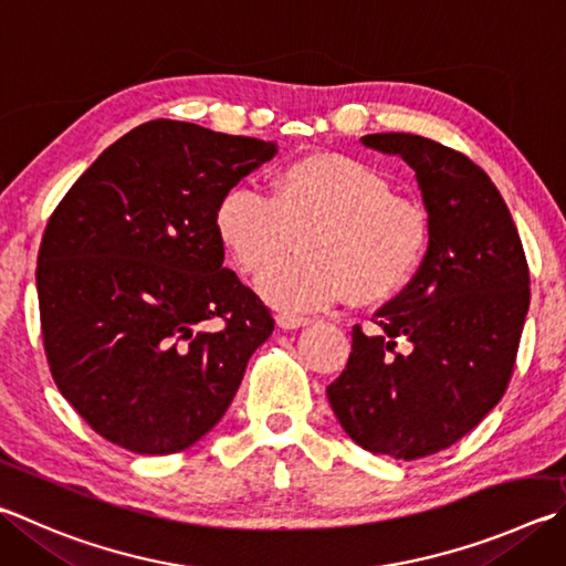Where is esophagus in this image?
Segmentation results:
<instances>
[{
    "label": "esophagus",
    "mask_w": 566,
    "mask_h": 566,
    "mask_svg": "<svg viewBox=\"0 0 566 566\" xmlns=\"http://www.w3.org/2000/svg\"><path fill=\"white\" fill-rule=\"evenodd\" d=\"M306 324H310V318H304V316H292V314L276 316V326H280L282 332H292V328H302Z\"/></svg>",
    "instance_id": "esophagus-1"
}]
</instances>
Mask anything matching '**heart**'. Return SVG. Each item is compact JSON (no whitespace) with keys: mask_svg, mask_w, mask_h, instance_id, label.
Returning <instances> with one entry per match:
<instances>
[{"mask_svg":"<svg viewBox=\"0 0 566 566\" xmlns=\"http://www.w3.org/2000/svg\"><path fill=\"white\" fill-rule=\"evenodd\" d=\"M301 234L302 255L271 268ZM214 234L256 290L284 312H318L344 296L376 304L413 280L430 244L426 205L344 153H310L276 168L270 195L228 190Z\"/></svg>","mask_w":566,"mask_h":566,"instance_id":"b5f03b06","label":"heart"}]
</instances>
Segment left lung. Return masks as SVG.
<instances>
[{
  "mask_svg": "<svg viewBox=\"0 0 566 566\" xmlns=\"http://www.w3.org/2000/svg\"><path fill=\"white\" fill-rule=\"evenodd\" d=\"M361 140L416 170L430 244L406 290L374 314L376 334L354 326L348 364L326 396L368 453L418 460L458 443L505 396L530 266L500 190L468 156L410 133Z\"/></svg>",
  "mask_w": 566,
  "mask_h": 566,
  "instance_id": "left-lung-1",
  "label": "left lung"
}]
</instances>
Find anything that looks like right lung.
Here are the masks:
<instances>
[{"mask_svg":"<svg viewBox=\"0 0 566 566\" xmlns=\"http://www.w3.org/2000/svg\"><path fill=\"white\" fill-rule=\"evenodd\" d=\"M272 143L148 120L81 176L46 222L36 292L49 371L108 443L190 448L224 416L274 318L222 266L214 208ZM221 326L208 333L203 324Z\"/></svg>","mask_w":566,"mask_h":566,"instance_id":"1","label":"right lung"}]
</instances>
